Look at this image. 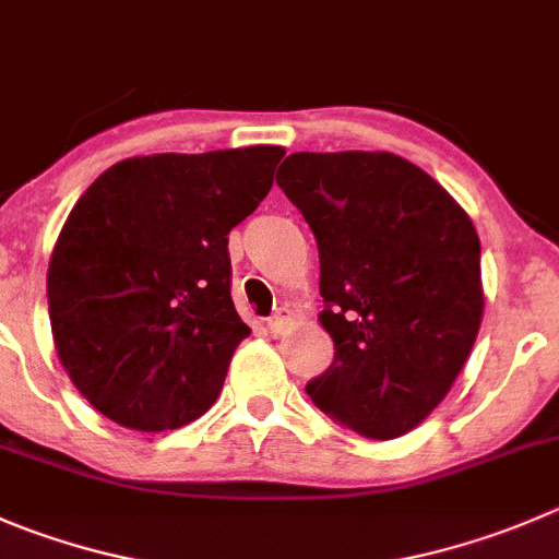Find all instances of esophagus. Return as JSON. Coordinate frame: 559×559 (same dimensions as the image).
I'll use <instances>...</instances> for the list:
<instances>
[{
  "label": "esophagus",
  "mask_w": 559,
  "mask_h": 559,
  "mask_svg": "<svg viewBox=\"0 0 559 559\" xmlns=\"http://www.w3.org/2000/svg\"><path fill=\"white\" fill-rule=\"evenodd\" d=\"M289 324H292V311H289V308H278V311H275L273 317L267 319V330L273 335H284L286 330H289Z\"/></svg>",
  "instance_id": "esophagus-1"
}]
</instances>
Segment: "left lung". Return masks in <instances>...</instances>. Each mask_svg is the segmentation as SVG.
Returning <instances> with one entry per match:
<instances>
[{"label": "left lung", "mask_w": 559, "mask_h": 559, "mask_svg": "<svg viewBox=\"0 0 559 559\" xmlns=\"http://www.w3.org/2000/svg\"><path fill=\"white\" fill-rule=\"evenodd\" d=\"M275 182L317 237L319 319L335 346L306 393L368 440L406 435L445 399L478 335L473 221L390 153H295Z\"/></svg>", "instance_id": "1"}]
</instances>
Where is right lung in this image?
<instances>
[{
  "instance_id": "obj_1",
  "label": "right lung",
  "mask_w": 559,
  "mask_h": 559,
  "mask_svg": "<svg viewBox=\"0 0 559 559\" xmlns=\"http://www.w3.org/2000/svg\"><path fill=\"white\" fill-rule=\"evenodd\" d=\"M284 147L147 155L103 171L64 221L48 317L64 371L114 424L202 417L251 335L231 302L229 231L273 188Z\"/></svg>"
}]
</instances>
